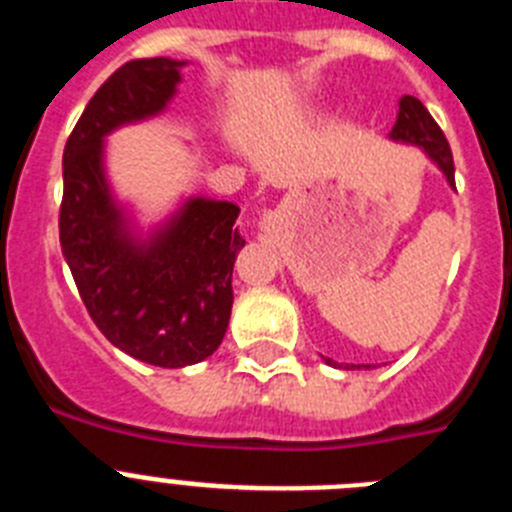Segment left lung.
<instances>
[{"instance_id":"left-lung-1","label":"left lung","mask_w":512,"mask_h":512,"mask_svg":"<svg viewBox=\"0 0 512 512\" xmlns=\"http://www.w3.org/2000/svg\"><path fill=\"white\" fill-rule=\"evenodd\" d=\"M390 138L423 148V151L431 156L433 164L443 171L446 182L454 187V158H451L449 140H446L443 130L438 128V122L433 120L431 112L425 110L420 99L410 97V94H405V97L400 99V112H397V122L395 128H392ZM325 361L333 364L330 359Z\"/></svg>"}]
</instances>
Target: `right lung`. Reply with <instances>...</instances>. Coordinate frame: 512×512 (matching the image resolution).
Segmentation results:
<instances>
[{"instance_id":"1","label":"right lung","mask_w":512,"mask_h":512,"mask_svg":"<svg viewBox=\"0 0 512 512\" xmlns=\"http://www.w3.org/2000/svg\"><path fill=\"white\" fill-rule=\"evenodd\" d=\"M184 61L138 58L104 81L63 148L58 215L63 259L104 338L164 369L217 351L233 307L241 207L192 197L146 241L135 235L104 174V138L166 110Z\"/></svg>"}]
</instances>
